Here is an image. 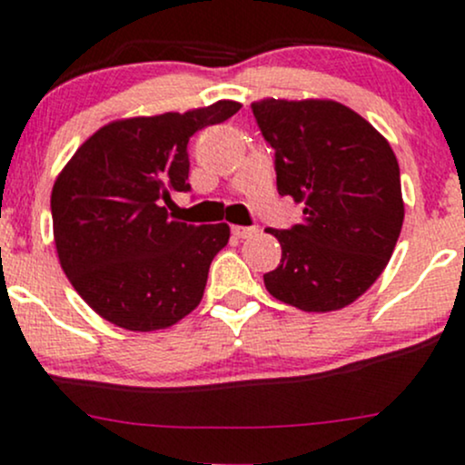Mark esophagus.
Wrapping results in <instances>:
<instances>
[{"label": "esophagus", "instance_id": "esophagus-1", "mask_svg": "<svg viewBox=\"0 0 465 465\" xmlns=\"http://www.w3.org/2000/svg\"><path fill=\"white\" fill-rule=\"evenodd\" d=\"M232 233L236 238H252L253 233H258V229L256 227H238L236 224V227H232Z\"/></svg>", "mask_w": 465, "mask_h": 465}]
</instances>
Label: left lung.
I'll use <instances>...</instances> for the list:
<instances>
[{
  "label": "left lung",
  "mask_w": 465,
  "mask_h": 465,
  "mask_svg": "<svg viewBox=\"0 0 465 465\" xmlns=\"http://www.w3.org/2000/svg\"><path fill=\"white\" fill-rule=\"evenodd\" d=\"M275 150L278 192L302 203V223L269 229L282 260L264 273L280 302L309 313L353 304L373 287L404 223L400 165L364 116L333 99L253 101Z\"/></svg>",
  "instance_id": "1"
}]
</instances>
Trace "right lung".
Returning a JSON list of instances; mask_svg holds the SVG:
<instances>
[{
	"mask_svg": "<svg viewBox=\"0 0 465 465\" xmlns=\"http://www.w3.org/2000/svg\"><path fill=\"white\" fill-rule=\"evenodd\" d=\"M238 110V101L223 99L110 121L59 172L50 196L59 264L110 324L150 333L201 304L229 224L193 227L167 216L165 205L174 192L190 190V136Z\"/></svg>",
	"mask_w": 465,
	"mask_h": 465,
	"instance_id": "obj_1",
	"label": "right lung"
}]
</instances>
